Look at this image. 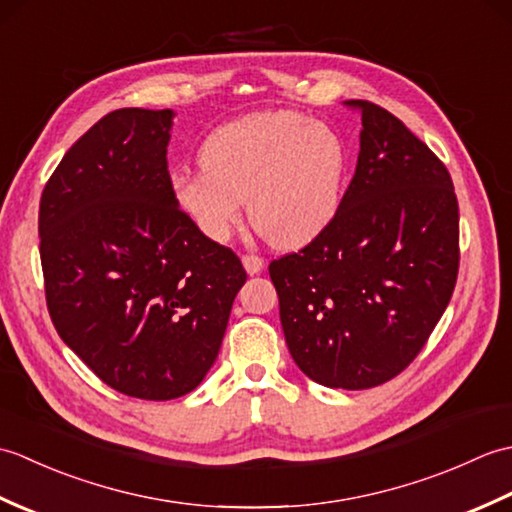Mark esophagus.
Here are the masks:
<instances>
[{"label":"esophagus","mask_w":512,"mask_h":512,"mask_svg":"<svg viewBox=\"0 0 512 512\" xmlns=\"http://www.w3.org/2000/svg\"><path fill=\"white\" fill-rule=\"evenodd\" d=\"M242 264H244L248 275H259V273H262V268H264V259L257 257V255H244Z\"/></svg>","instance_id":"esophagus-1"}]
</instances>
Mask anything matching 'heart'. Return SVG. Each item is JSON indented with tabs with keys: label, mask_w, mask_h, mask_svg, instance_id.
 <instances>
[{
	"label": "heart",
	"mask_w": 512,
	"mask_h": 512,
	"mask_svg": "<svg viewBox=\"0 0 512 512\" xmlns=\"http://www.w3.org/2000/svg\"><path fill=\"white\" fill-rule=\"evenodd\" d=\"M198 171L171 180L173 200L198 231L226 242L242 217L277 248L317 239L341 209L350 149L328 123L299 112H257L217 127Z\"/></svg>",
	"instance_id": "obj_1"
}]
</instances>
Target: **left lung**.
I'll return each instance as SVG.
<instances>
[{
    "instance_id": "left-lung-1",
    "label": "left lung",
    "mask_w": 512,
    "mask_h": 512,
    "mask_svg": "<svg viewBox=\"0 0 512 512\" xmlns=\"http://www.w3.org/2000/svg\"><path fill=\"white\" fill-rule=\"evenodd\" d=\"M341 209L299 253L268 266L281 328L314 383L369 389L398 376L447 310L460 264V213L438 156L369 101Z\"/></svg>"
}]
</instances>
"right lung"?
Masks as SVG:
<instances>
[{"mask_svg":"<svg viewBox=\"0 0 512 512\" xmlns=\"http://www.w3.org/2000/svg\"><path fill=\"white\" fill-rule=\"evenodd\" d=\"M171 110L103 116L39 204L46 301L63 343L121 394L171 400L215 363L246 270L173 200Z\"/></svg>","mask_w":512,"mask_h":512,"instance_id":"obj_1","label":"right lung"}]
</instances>
